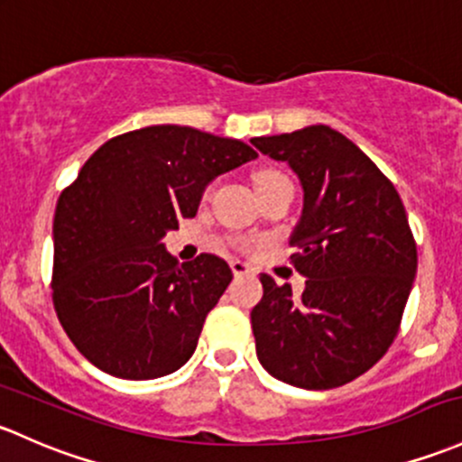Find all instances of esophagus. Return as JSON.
Listing matches in <instances>:
<instances>
[{"label":"esophagus","instance_id":"34e87169","mask_svg":"<svg viewBox=\"0 0 462 462\" xmlns=\"http://www.w3.org/2000/svg\"><path fill=\"white\" fill-rule=\"evenodd\" d=\"M230 268H232V272H235V276H245V274H250V265L245 263V261H241V259H232L230 261Z\"/></svg>","mask_w":462,"mask_h":462}]
</instances>
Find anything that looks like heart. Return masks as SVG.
I'll return each mask as SVG.
<instances>
[{"label": "heart", "mask_w": 462, "mask_h": 462, "mask_svg": "<svg viewBox=\"0 0 462 462\" xmlns=\"http://www.w3.org/2000/svg\"><path fill=\"white\" fill-rule=\"evenodd\" d=\"M279 177H281V174H276V172H263L259 177V186H261V183H268V181H272V179H279Z\"/></svg>", "instance_id": "1"}]
</instances>
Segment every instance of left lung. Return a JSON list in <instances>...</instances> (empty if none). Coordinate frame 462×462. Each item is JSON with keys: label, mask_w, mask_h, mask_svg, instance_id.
I'll use <instances>...</instances> for the list:
<instances>
[{"label": "left lung", "mask_w": 462, "mask_h": 462, "mask_svg": "<svg viewBox=\"0 0 462 462\" xmlns=\"http://www.w3.org/2000/svg\"><path fill=\"white\" fill-rule=\"evenodd\" d=\"M303 188L290 235L305 290L292 296L261 274L250 312L256 356L274 378L332 390L365 374L392 346L416 276V244L396 188L370 157L329 125L254 137Z\"/></svg>", "instance_id": "left-lung-1"}]
</instances>
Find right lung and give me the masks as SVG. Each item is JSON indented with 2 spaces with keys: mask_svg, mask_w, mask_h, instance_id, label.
I'll use <instances>...</instances> for the list:
<instances>
[{
  "mask_svg": "<svg viewBox=\"0 0 462 462\" xmlns=\"http://www.w3.org/2000/svg\"><path fill=\"white\" fill-rule=\"evenodd\" d=\"M256 157L239 139L148 125L106 142L60 194L52 303L92 365L128 381L186 365L232 270L215 254L179 263L162 239L218 174Z\"/></svg>",
  "mask_w": 462,
  "mask_h": 462,
  "instance_id": "1",
  "label": "right lung"
}]
</instances>
